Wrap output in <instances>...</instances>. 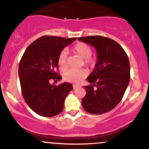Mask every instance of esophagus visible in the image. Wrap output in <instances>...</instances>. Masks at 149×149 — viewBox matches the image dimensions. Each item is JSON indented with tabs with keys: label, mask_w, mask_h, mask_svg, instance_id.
<instances>
[{
	"label": "esophagus",
	"mask_w": 149,
	"mask_h": 149,
	"mask_svg": "<svg viewBox=\"0 0 149 149\" xmlns=\"http://www.w3.org/2000/svg\"><path fill=\"white\" fill-rule=\"evenodd\" d=\"M73 89H76L78 86V85H73Z\"/></svg>",
	"instance_id": "34e87169"
}]
</instances>
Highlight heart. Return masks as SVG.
I'll list each match as a JSON object with an SVG mask.
<instances>
[{
    "label": "heart",
    "instance_id": "obj_1",
    "mask_svg": "<svg viewBox=\"0 0 149 149\" xmlns=\"http://www.w3.org/2000/svg\"><path fill=\"white\" fill-rule=\"evenodd\" d=\"M73 51L84 59V64L88 67H93L96 63L95 58L92 57V49L90 45L85 42H78L73 47ZM58 65L61 70H66L67 68V54L65 51H61L59 53L57 59ZM88 75V71L85 69L69 70L64 73V79L67 82L78 83L81 81Z\"/></svg>",
    "mask_w": 149,
    "mask_h": 149
}]
</instances>
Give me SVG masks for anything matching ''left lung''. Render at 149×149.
Returning <instances> with one entry per match:
<instances>
[{
	"label": "left lung",
	"instance_id": "obj_1",
	"mask_svg": "<svg viewBox=\"0 0 149 149\" xmlns=\"http://www.w3.org/2000/svg\"><path fill=\"white\" fill-rule=\"evenodd\" d=\"M94 46L97 61L87 80L82 106L87 112L102 114L114 109L122 100L130 79V65L125 50L115 40L101 36L78 38ZM96 86V88H94Z\"/></svg>",
	"mask_w": 149,
	"mask_h": 149
}]
</instances>
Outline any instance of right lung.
<instances>
[{
	"label": "right lung",
	"mask_w": 149,
	"mask_h": 149,
	"mask_svg": "<svg viewBox=\"0 0 149 149\" xmlns=\"http://www.w3.org/2000/svg\"><path fill=\"white\" fill-rule=\"evenodd\" d=\"M77 38L43 36L26 49L19 64L22 95L34 112L44 117L58 115L64 109L65 98L73 90L71 83L51 85L49 80L61 79L57 59L66 46Z\"/></svg>",
	"instance_id": "right-lung-1"
}]
</instances>
